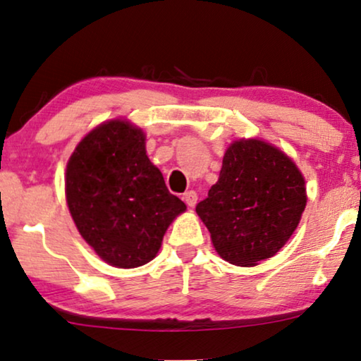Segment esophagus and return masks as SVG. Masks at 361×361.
<instances>
[{"instance_id":"34e87169","label":"esophagus","mask_w":361,"mask_h":361,"mask_svg":"<svg viewBox=\"0 0 361 361\" xmlns=\"http://www.w3.org/2000/svg\"><path fill=\"white\" fill-rule=\"evenodd\" d=\"M197 199H199V197H197L195 190H189V192H185V194H184V200L189 207H195Z\"/></svg>"}]
</instances>
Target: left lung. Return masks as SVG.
I'll use <instances>...</instances> for the list:
<instances>
[{"label":"left lung","instance_id":"1","mask_svg":"<svg viewBox=\"0 0 361 361\" xmlns=\"http://www.w3.org/2000/svg\"><path fill=\"white\" fill-rule=\"evenodd\" d=\"M307 204L305 180L289 156L256 137L233 141L220 177L195 212L221 258L256 266L274 256L298 228Z\"/></svg>","mask_w":361,"mask_h":361}]
</instances>
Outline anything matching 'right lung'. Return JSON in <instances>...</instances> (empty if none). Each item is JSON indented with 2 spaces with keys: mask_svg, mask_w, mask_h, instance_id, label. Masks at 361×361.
Segmentation results:
<instances>
[{
  "mask_svg": "<svg viewBox=\"0 0 361 361\" xmlns=\"http://www.w3.org/2000/svg\"><path fill=\"white\" fill-rule=\"evenodd\" d=\"M66 197L82 238L115 268L154 258L185 204L167 190L146 154V136L126 120L102 123L67 162Z\"/></svg>",
  "mask_w": 361,
  "mask_h": 361,
  "instance_id": "right-lung-1",
  "label": "right lung"
}]
</instances>
